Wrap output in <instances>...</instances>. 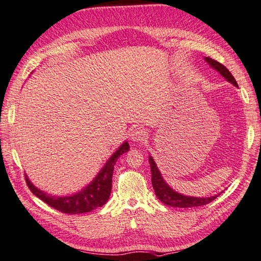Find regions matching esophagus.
<instances>
[{
  "instance_id": "34e87169",
  "label": "esophagus",
  "mask_w": 261,
  "mask_h": 261,
  "mask_svg": "<svg viewBox=\"0 0 261 261\" xmlns=\"http://www.w3.org/2000/svg\"><path fill=\"white\" fill-rule=\"evenodd\" d=\"M147 132H145L144 128L142 127H138L135 128V129H133V132H132L130 134V138L133 141H135V142H142V141L147 138Z\"/></svg>"
}]
</instances>
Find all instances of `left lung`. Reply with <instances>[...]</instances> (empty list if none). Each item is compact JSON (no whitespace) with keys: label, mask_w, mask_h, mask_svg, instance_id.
Returning a JSON list of instances; mask_svg holds the SVG:
<instances>
[{"label":"left lung","mask_w":261,"mask_h":261,"mask_svg":"<svg viewBox=\"0 0 261 261\" xmlns=\"http://www.w3.org/2000/svg\"><path fill=\"white\" fill-rule=\"evenodd\" d=\"M205 61H206L213 68H216V70L220 73L223 77H226L228 81L231 82L232 85L237 87V82L235 80V77L232 76L231 73L228 71V68L225 65H222L221 63L214 61V59L210 57L205 58ZM149 163H150V167H151V182H152L153 190L154 193H156L158 199L161 200L162 203L170 205V206H173V207H194V206H203V205L211 203L212 200L217 198V196L207 197V198H196V197H189V196H184L179 193H175V191L171 189L170 187L167 186L166 182L163 180L161 173H159L156 164H154L153 159L151 157H149Z\"/></svg>","instance_id":"obj_1"}]
</instances>
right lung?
<instances>
[{
	"mask_svg": "<svg viewBox=\"0 0 261 261\" xmlns=\"http://www.w3.org/2000/svg\"><path fill=\"white\" fill-rule=\"evenodd\" d=\"M128 150H129V144L125 142L110 157L103 170L99 172V174L88 187H86L80 193L68 196V197H55V196H49L45 193H42L38 188H35L27 177H25L26 184L36 197H39L42 202L59 212L66 214L90 212L95 208L103 206L108 202L110 193H111L114 165H116L118 157H120L123 152H127Z\"/></svg>",
	"mask_w": 261,
	"mask_h": 261,
	"instance_id": "add662e5",
	"label": "right lung"
}]
</instances>
